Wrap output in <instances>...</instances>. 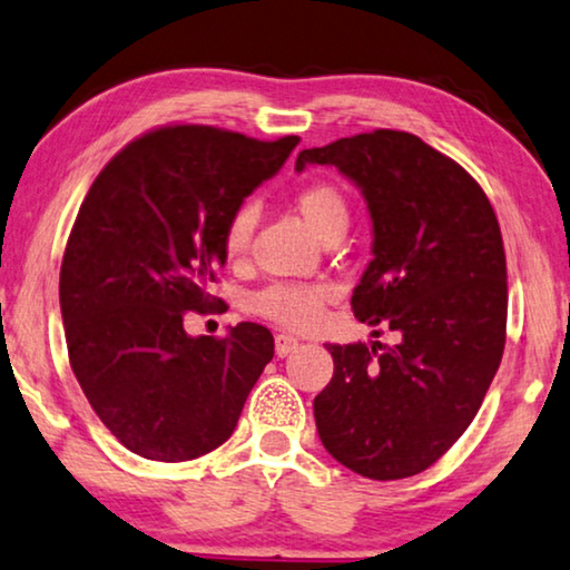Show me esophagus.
Segmentation results:
<instances>
[{"label":"esophagus","instance_id":"esophagus-1","mask_svg":"<svg viewBox=\"0 0 570 570\" xmlns=\"http://www.w3.org/2000/svg\"><path fill=\"white\" fill-rule=\"evenodd\" d=\"M296 347H299V340H296V337L286 335V333L276 335V355H278V358H286V355L296 351Z\"/></svg>","mask_w":570,"mask_h":570}]
</instances>
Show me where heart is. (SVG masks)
Returning <instances> with one entry per match:
<instances>
[{
  "label": "heart",
  "instance_id": "1",
  "mask_svg": "<svg viewBox=\"0 0 570 570\" xmlns=\"http://www.w3.org/2000/svg\"><path fill=\"white\" fill-rule=\"evenodd\" d=\"M296 209L304 217L314 233L322 240L330 235L345 233L347 223H351V202H347L345 191L330 181H312L296 194ZM258 212L253 204H240L230 219H227L223 233V248L225 256L233 263H240L248 258L253 230H256ZM333 299V288L327 284H294V282H278L263 288L256 294V312L266 320H274L284 327L307 330L320 320L322 309Z\"/></svg>",
  "mask_w": 570,
  "mask_h": 570
}]
</instances>
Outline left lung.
Masks as SVG:
<instances>
[{"instance_id":"obj_1","label":"left lung","mask_w":570,"mask_h":570,"mask_svg":"<svg viewBox=\"0 0 570 570\" xmlns=\"http://www.w3.org/2000/svg\"><path fill=\"white\" fill-rule=\"evenodd\" d=\"M363 189L373 261L351 307L399 333L396 345H327L330 384L314 396L327 453L373 481L430 469L481 410L507 340V256L494 207L461 164L404 130L307 148ZM384 330H376V335Z\"/></svg>"}]
</instances>
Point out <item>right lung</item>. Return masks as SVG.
I'll use <instances>...</instances> for the list:
<instances>
[{"instance_id":"1","label":"right lung","mask_w":570,"mask_h":570,"mask_svg":"<svg viewBox=\"0 0 570 570\" xmlns=\"http://www.w3.org/2000/svg\"><path fill=\"white\" fill-rule=\"evenodd\" d=\"M299 138L164 125L115 153L81 202L61 263L68 363L105 428L135 455L194 461L233 435L274 358V335L240 322L189 337L186 312L225 266L227 219Z\"/></svg>"}]
</instances>
